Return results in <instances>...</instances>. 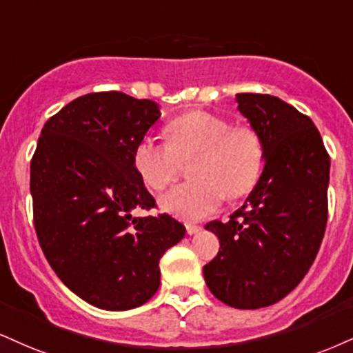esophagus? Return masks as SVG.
<instances>
[{
  "label": "esophagus",
  "mask_w": 353,
  "mask_h": 353,
  "mask_svg": "<svg viewBox=\"0 0 353 353\" xmlns=\"http://www.w3.org/2000/svg\"><path fill=\"white\" fill-rule=\"evenodd\" d=\"M185 230H188L189 235H195V233H199L202 230L201 225H194V223H188L185 225Z\"/></svg>",
  "instance_id": "1"
}]
</instances>
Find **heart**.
Listing matches in <instances>:
<instances>
[{
	"mask_svg": "<svg viewBox=\"0 0 353 353\" xmlns=\"http://www.w3.org/2000/svg\"><path fill=\"white\" fill-rule=\"evenodd\" d=\"M168 143L144 136L136 143L133 165L148 189L159 192L174 181L179 161L194 158L192 182L161 197V207L185 220H199L222 205L225 192L241 197L254 188L263 168V146L248 126L232 128L219 114L195 110L165 126Z\"/></svg>",
	"mask_w": 353,
	"mask_h": 353,
	"instance_id": "b5f03b06",
	"label": "heart"
}]
</instances>
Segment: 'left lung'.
Instances as JSON below:
<instances>
[{
  "label": "left lung",
  "mask_w": 353,
  "mask_h": 353,
  "mask_svg": "<svg viewBox=\"0 0 353 353\" xmlns=\"http://www.w3.org/2000/svg\"><path fill=\"white\" fill-rule=\"evenodd\" d=\"M265 168L228 222L207 223L220 250L203 278L215 298L260 309L286 298L316 260L327 223L330 159L312 120L278 97L236 93Z\"/></svg>",
  "instance_id": "obj_1"
}]
</instances>
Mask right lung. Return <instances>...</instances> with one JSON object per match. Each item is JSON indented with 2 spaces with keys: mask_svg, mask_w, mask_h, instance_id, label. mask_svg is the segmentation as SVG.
I'll return each instance as SVG.
<instances>
[{
  "mask_svg": "<svg viewBox=\"0 0 353 353\" xmlns=\"http://www.w3.org/2000/svg\"><path fill=\"white\" fill-rule=\"evenodd\" d=\"M159 117L152 100L88 93L46 121L31 161L42 252L72 292L105 311L150 301L161 283V256L185 235L168 214L131 215L156 205L133 151Z\"/></svg>",
  "mask_w": 353,
  "mask_h": 353,
  "instance_id": "1",
  "label": "right lung"
}]
</instances>
